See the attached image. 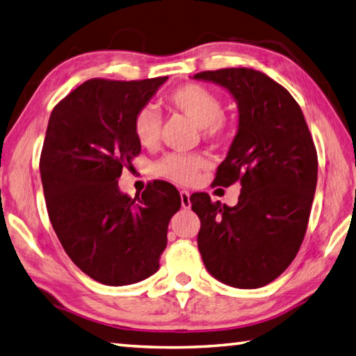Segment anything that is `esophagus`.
<instances>
[{"mask_svg":"<svg viewBox=\"0 0 356 356\" xmlns=\"http://www.w3.org/2000/svg\"><path fill=\"white\" fill-rule=\"evenodd\" d=\"M179 197H181V206H183L184 209H191V193H189V191H181Z\"/></svg>","mask_w":356,"mask_h":356,"instance_id":"esophagus-1","label":"esophagus"}]
</instances>
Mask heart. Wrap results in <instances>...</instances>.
Wrapping results in <instances>:
<instances>
[{
    "mask_svg": "<svg viewBox=\"0 0 356 356\" xmlns=\"http://www.w3.org/2000/svg\"><path fill=\"white\" fill-rule=\"evenodd\" d=\"M165 102L170 108L200 127L204 139L223 140L229 135V122L223 116V100L216 91L198 83H187L170 91ZM133 133L143 147H156L159 140V118L150 106L136 111L133 118ZM204 167L206 159L203 156L172 153L159 161L155 170L163 178L179 184H191Z\"/></svg>",
    "mask_w": 356,
    "mask_h": 356,
    "instance_id": "obj_1",
    "label": "heart"
}]
</instances>
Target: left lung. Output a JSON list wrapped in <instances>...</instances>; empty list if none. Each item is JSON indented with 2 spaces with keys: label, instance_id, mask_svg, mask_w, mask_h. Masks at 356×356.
<instances>
[{
  "label": "left lung",
  "instance_id": "8db88e82",
  "mask_svg": "<svg viewBox=\"0 0 356 356\" xmlns=\"http://www.w3.org/2000/svg\"><path fill=\"white\" fill-rule=\"evenodd\" d=\"M193 79L223 86L238 106V130L218 165L217 186L240 183L236 206L191 197L201 221L206 270L226 285L259 288L296 257L318 181V153L299 104L282 85L251 68L203 71Z\"/></svg>",
  "mask_w": 356,
  "mask_h": 356
}]
</instances>
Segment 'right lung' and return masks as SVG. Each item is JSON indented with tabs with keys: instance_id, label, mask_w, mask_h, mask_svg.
<instances>
[{
	"instance_id": "right-lung-1",
	"label": "right lung",
	"mask_w": 356,
	"mask_h": 356,
	"mask_svg": "<svg viewBox=\"0 0 356 356\" xmlns=\"http://www.w3.org/2000/svg\"><path fill=\"white\" fill-rule=\"evenodd\" d=\"M165 80L91 79L51 113L40 156L49 220L70 259L104 285L136 284L158 271L167 226L181 207L165 181L135 198L118 186L140 152L133 118Z\"/></svg>"
}]
</instances>
